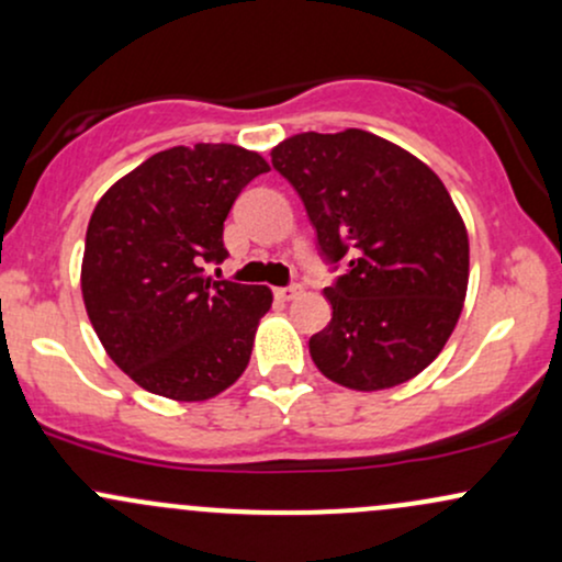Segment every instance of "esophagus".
<instances>
[{
  "label": "esophagus",
  "mask_w": 562,
  "mask_h": 562,
  "mask_svg": "<svg viewBox=\"0 0 562 562\" xmlns=\"http://www.w3.org/2000/svg\"><path fill=\"white\" fill-rule=\"evenodd\" d=\"M301 285H288V288H277L274 290V295H277V299H280V301H293L295 299V295H301Z\"/></svg>",
  "instance_id": "1"
}]
</instances>
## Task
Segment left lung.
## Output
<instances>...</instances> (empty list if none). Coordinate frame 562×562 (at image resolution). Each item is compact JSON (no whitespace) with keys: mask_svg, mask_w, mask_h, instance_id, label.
Listing matches in <instances>:
<instances>
[{"mask_svg":"<svg viewBox=\"0 0 562 562\" xmlns=\"http://www.w3.org/2000/svg\"><path fill=\"white\" fill-rule=\"evenodd\" d=\"M317 229L333 319L308 353L353 391L402 385L447 346L468 290L470 245L447 187L420 158L362 128L303 132L272 150Z\"/></svg>","mask_w":562,"mask_h":562,"instance_id":"left-lung-1","label":"left lung"}]
</instances>
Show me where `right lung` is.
<instances>
[{
	"label": "right lung",
	"instance_id": "obj_1",
	"mask_svg": "<svg viewBox=\"0 0 562 562\" xmlns=\"http://www.w3.org/2000/svg\"><path fill=\"white\" fill-rule=\"evenodd\" d=\"M269 164L237 145L171 147L119 179L87 227L81 293L97 338L134 383L205 402L248 367L267 285L214 280L224 218Z\"/></svg>",
	"mask_w": 562,
	"mask_h": 562
}]
</instances>
